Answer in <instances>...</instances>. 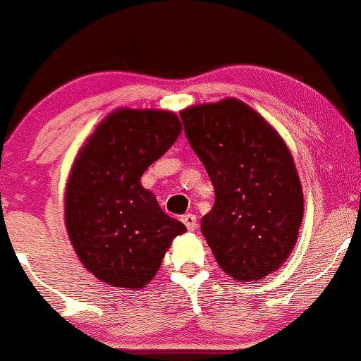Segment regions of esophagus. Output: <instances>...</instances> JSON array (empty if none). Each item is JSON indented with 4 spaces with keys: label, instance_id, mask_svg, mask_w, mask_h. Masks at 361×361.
Segmentation results:
<instances>
[{
    "label": "esophagus",
    "instance_id": "1",
    "mask_svg": "<svg viewBox=\"0 0 361 361\" xmlns=\"http://www.w3.org/2000/svg\"><path fill=\"white\" fill-rule=\"evenodd\" d=\"M180 221L184 222L185 228H188L189 231L197 229V217H195L194 214H184L180 217Z\"/></svg>",
    "mask_w": 361,
    "mask_h": 361
}]
</instances>
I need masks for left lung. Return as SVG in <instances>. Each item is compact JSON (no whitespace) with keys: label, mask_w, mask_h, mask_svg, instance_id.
<instances>
[{"label":"left lung","mask_w":361,"mask_h":361,"mask_svg":"<svg viewBox=\"0 0 361 361\" xmlns=\"http://www.w3.org/2000/svg\"><path fill=\"white\" fill-rule=\"evenodd\" d=\"M180 118L214 185L201 231L217 264L241 281L264 278L293 251L303 221V190L286 144L235 99L190 106Z\"/></svg>","instance_id":"obj_1"}]
</instances>
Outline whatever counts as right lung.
Listing matches in <instances>:
<instances>
[{
	"mask_svg": "<svg viewBox=\"0 0 361 361\" xmlns=\"http://www.w3.org/2000/svg\"><path fill=\"white\" fill-rule=\"evenodd\" d=\"M180 130L172 112L120 109L75 160L65 195L66 231L82 264L110 286L144 288L172 239L185 233L140 185L142 173Z\"/></svg>",
	"mask_w": 361,
	"mask_h": 361,
	"instance_id": "right-lung-1",
	"label": "right lung"
}]
</instances>
